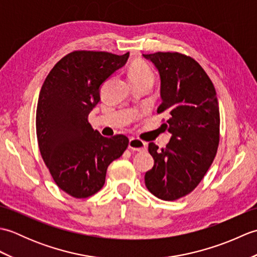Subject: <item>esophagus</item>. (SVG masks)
I'll return each instance as SVG.
<instances>
[{
    "mask_svg": "<svg viewBox=\"0 0 257 257\" xmlns=\"http://www.w3.org/2000/svg\"><path fill=\"white\" fill-rule=\"evenodd\" d=\"M129 149L134 151H145L147 150V144L138 138H132L129 140Z\"/></svg>",
    "mask_w": 257,
    "mask_h": 257,
    "instance_id": "esophagus-1",
    "label": "esophagus"
}]
</instances>
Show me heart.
I'll return each instance as SVG.
<instances>
[{"mask_svg":"<svg viewBox=\"0 0 257 257\" xmlns=\"http://www.w3.org/2000/svg\"><path fill=\"white\" fill-rule=\"evenodd\" d=\"M130 81L137 80H149L154 83L155 75L149 65L144 62H135L129 68Z\"/></svg>","mask_w":257,"mask_h":257,"instance_id":"obj_1","label":"heart"}]
</instances>
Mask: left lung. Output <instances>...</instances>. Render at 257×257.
Wrapping results in <instances>:
<instances>
[{
	"instance_id": "8db88e82",
	"label": "left lung",
	"mask_w": 257,
	"mask_h": 257,
	"mask_svg": "<svg viewBox=\"0 0 257 257\" xmlns=\"http://www.w3.org/2000/svg\"><path fill=\"white\" fill-rule=\"evenodd\" d=\"M160 75L161 105L168 112L165 128L171 134L166 148L154 143L149 152L155 165L146 172V187L157 198L174 201L198 187L214 160L220 140L216 91L204 69L180 53L144 54Z\"/></svg>"
}]
</instances>
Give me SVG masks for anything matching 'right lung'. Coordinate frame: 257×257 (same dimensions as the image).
<instances>
[{
    "label": "right lung",
    "instance_id": "add662e5",
    "mask_svg": "<svg viewBox=\"0 0 257 257\" xmlns=\"http://www.w3.org/2000/svg\"><path fill=\"white\" fill-rule=\"evenodd\" d=\"M129 53L75 51L47 75L36 109V135L43 160L54 181L77 199L105 184L107 168L127 149L123 135L106 138L88 122L100 100V87L127 63Z\"/></svg>",
    "mask_w": 257,
    "mask_h": 257
}]
</instances>
